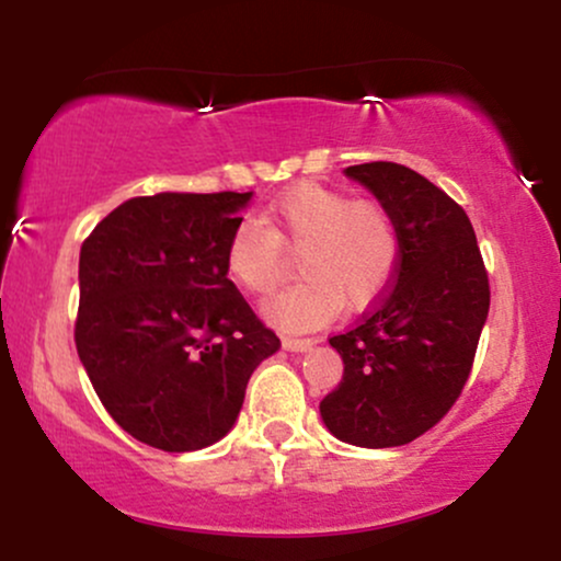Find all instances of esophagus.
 <instances>
[{"instance_id": "obj_1", "label": "esophagus", "mask_w": 561, "mask_h": 561, "mask_svg": "<svg viewBox=\"0 0 561 561\" xmlns=\"http://www.w3.org/2000/svg\"><path fill=\"white\" fill-rule=\"evenodd\" d=\"M317 343H319L317 337H285V340H282V345H285L287 351H295V353L311 351V347Z\"/></svg>"}]
</instances>
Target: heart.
Segmentation results:
<instances>
[{
  "mask_svg": "<svg viewBox=\"0 0 561 561\" xmlns=\"http://www.w3.org/2000/svg\"><path fill=\"white\" fill-rule=\"evenodd\" d=\"M298 253L302 279L266 302L285 327H317L345 308L375 302L396 276L401 234L377 199H353L343 190L302 182L266 208V227L244 218L227 242V274L244 293L266 298L289 274Z\"/></svg>",
  "mask_w": 561,
  "mask_h": 561,
  "instance_id": "obj_1",
  "label": "heart"
}]
</instances>
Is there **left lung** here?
<instances>
[{"label":"left lung","instance_id":"left-lung-1","mask_svg":"<svg viewBox=\"0 0 561 561\" xmlns=\"http://www.w3.org/2000/svg\"><path fill=\"white\" fill-rule=\"evenodd\" d=\"M345 173L396 218L401 259L375 306L330 337L345 369L319 411L330 433L351 446H405L459 401L491 285L472 221L440 186L388 160L347 165Z\"/></svg>","mask_w":561,"mask_h":561}]
</instances>
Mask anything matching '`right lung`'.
Wrapping results in <instances>:
<instances>
[{
	"mask_svg": "<svg viewBox=\"0 0 561 561\" xmlns=\"http://www.w3.org/2000/svg\"><path fill=\"white\" fill-rule=\"evenodd\" d=\"M250 192L131 197L81 244L76 351L107 414L147 446L221 440L279 337L227 276Z\"/></svg>",
	"mask_w": 561,
	"mask_h": 561,
	"instance_id": "right-lung-1",
	"label": "right lung"
}]
</instances>
